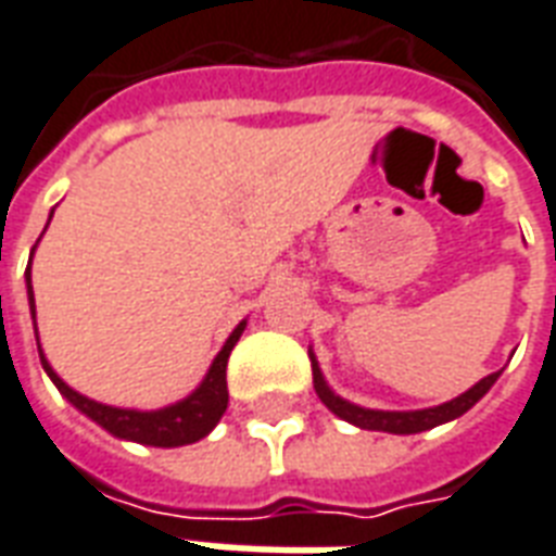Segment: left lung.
Segmentation results:
<instances>
[{
    "label": "left lung",
    "mask_w": 556,
    "mask_h": 556,
    "mask_svg": "<svg viewBox=\"0 0 556 556\" xmlns=\"http://www.w3.org/2000/svg\"><path fill=\"white\" fill-rule=\"evenodd\" d=\"M311 366H313V387H316V395L323 399V404L331 413H337L340 419L352 421L363 431H387V433H419L428 431V428H437L442 421H452L457 416L475 407V404L481 402L486 390H490L492 383L498 381L501 372H492L486 378L475 383L471 390H466L463 395L452 399V402L440 404V407H428V410H369V407H357V404L345 402L340 399L337 392L325 383L323 369H319V363L313 357L311 352Z\"/></svg>",
    "instance_id": "1"
}]
</instances>
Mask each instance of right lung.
Wrapping results in <instances>:
<instances>
[{"label":"right lung","mask_w":556,"mask_h":556,"mask_svg":"<svg viewBox=\"0 0 556 556\" xmlns=\"http://www.w3.org/2000/svg\"><path fill=\"white\" fill-rule=\"evenodd\" d=\"M35 254V249H31ZM25 283H28V307L35 316V290H31V261L25 269ZM245 323H240L231 331V337L225 340L223 352L216 354L211 369L204 375V381L195 387L187 399L161 407V410H125V407H111V404H99L93 399H87L81 392H75L73 387H66L55 375V369L49 366L43 357V349L37 345L40 352V363H43L46 375L52 378L61 395L66 402L78 407V410L90 416L96 425H102L104 431L114 433L119 440L140 442V445H154V448H178V445H190L199 442L202 437L214 431L216 421L223 419L225 407H228V381H225V366L231 357V349L240 340ZM35 337H37V323H35Z\"/></svg>","instance_id":"obj_1"}]
</instances>
